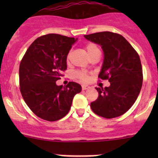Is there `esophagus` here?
<instances>
[{"label":"esophagus","instance_id":"obj_1","mask_svg":"<svg viewBox=\"0 0 158 158\" xmlns=\"http://www.w3.org/2000/svg\"><path fill=\"white\" fill-rule=\"evenodd\" d=\"M89 88H90V86H89V85H82V90H86V89H89Z\"/></svg>","mask_w":158,"mask_h":158}]
</instances>
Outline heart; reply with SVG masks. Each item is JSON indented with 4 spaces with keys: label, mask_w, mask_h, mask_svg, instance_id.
I'll use <instances>...</instances> for the list:
<instances>
[{
    "label": "heart",
    "mask_w": 158,
    "mask_h": 158,
    "mask_svg": "<svg viewBox=\"0 0 158 158\" xmlns=\"http://www.w3.org/2000/svg\"><path fill=\"white\" fill-rule=\"evenodd\" d=\"M85 49H86L87 52H88L89 56L90 57L92 56L96 52V51L99 50L98 46H97L96 44H93V43H89V44H86V45H85ZM71 55H72V52L71 51H69V52H68L67 56H66V60H67V61H69L70 60ZM76 76L78 79H80V80L82 81V82H87V81L89 79V75L87 74L85 72H82V71L76 72Z\"/></svg>",
    "instance_id": "heart-1"
}]
</instances>
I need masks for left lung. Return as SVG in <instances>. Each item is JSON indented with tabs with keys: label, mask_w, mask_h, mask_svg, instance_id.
Listing matches in <instances>:
<instances>
[{
	"label": "left lung",
	"mask_w": 158,
	"mask_h": 158,
	"mask_svg": "<svg viewBox=\"0 0 158 158\" xmlns=\"http://www.w3.org/2000/svg\"><path fill=\"white\" fill-rule=\"evenodd\" d=\"M84 36L101 45L104 62L98 78L110 82L109 87L95 88L98 96L90 104L91 109L106 118L118 117L133 106L142 86L143 72L139 55L118 33L104 31Z\"/></svg>",
	"instance_id": "1"
}]
</instances>
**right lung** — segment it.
Returning a JSON list of instances; mask_svg holds the SVG:
<instances>
[{
	"instance_id": "1",
	"label": "right lung",
	"mask_w": 158,
	"mask_h": 158,
	"mask_svg": "<svg viewBox=\"0 0 158 158\" xmlns=\"http://www.w3.org/2000/svg\"><path fill=\"white\" fill-rule=\"evenodd\" d=\"M76 41L56 33L35 40L22 58L19 68L20 90L30 110L40 118L55 122L66 116L75 95L82 87L75 82L66 86L56 82L67 69L66 56Z\"/></svg>"
}]
</instances>
